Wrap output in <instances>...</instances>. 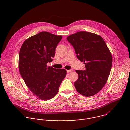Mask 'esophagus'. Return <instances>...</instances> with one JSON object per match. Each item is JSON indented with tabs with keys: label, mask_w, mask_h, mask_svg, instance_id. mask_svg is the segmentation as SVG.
Segmentation results:
<instances>
[{
	"label": "esophagus",
	"mask_w": 130,
	"mask_h": 130,
	"mask_svg": "<svg viewBox=\"0 0 130 130\" xmlns=\"http://www.w3.org/2000/svg\"><path fill=\"white\" fill-rule=\"evenodd\" d=\"M73 70H67V72L68 73H70V72H72Z\"/></svg>",
	"instance_id": "esophagus-1"
}]
</instances>
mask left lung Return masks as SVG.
Masks as SVG:
<instances>
[{"instance_id": "8db88e82", "label": "left lung", "mask_w": 130, "mask_h": 130, "mask_svg": "<svg viewBox=\"0 0 130 130\" xmlns=\"http://www.w3.org/2000/svg\"><path fill=\"white\" fill-rule=\"evenodd\" d=\"M67 39L86 68L76 71L78 75L74 82L76 90L85 96L94 95L107 82L112 66L111 53L103 38L95 34L80 31Z\"/></svg>"}]
</instances>
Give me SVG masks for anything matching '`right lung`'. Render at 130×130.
<instances>
[{
	"label": "right lung",
	"mask_w": 130,
	"mask_h": 130,
	"mask_svg": "<svg viewBox=\"0 0 130 130\" xmlns=\"http://www.w3.org/2000/svg\"><path fill=\"white\" fill-rule=\"evenodd\" d=\"M61 36L43 31L26 39L19 54L20 75L29 90L42 100L54 98L64 78V69L47 67L55 55Z\"/></svg>",
	"instance_id": "1"
}]
</instances>
